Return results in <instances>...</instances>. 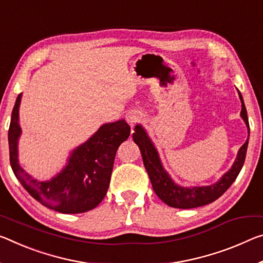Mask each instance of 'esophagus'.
<instances>
[{"label": "esophagus", "instance_id": "esophagus-1", "mask_svg": "<svg viewBox=\"0 0 263 263\" xmlns=\"http://www.w3.org/2000/svg\"><path fill=\"white\" fill-rule=\"evenodd\" d=\"M141 114L138 111H130L127 112L126 116H125V119H126V122L130 124V126L133 127L137 123H139L141 120Z\"/></svg>", "mask_w": 263, "mask_h": 263}]
</instances>
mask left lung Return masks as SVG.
I'll return each instance as SVG.
<instances>
[{"label": "left lung", "mask_w": 263, "mask_h": 263, "mask_svg": "<svg viewBox=\"0 0 263 263\" xmlns=\"http://www.w3.org/2000/svg\"><path fill=\"white\" fill-rule=\"evenodd\" d=\"M239 97L242 109H241V117L245 120L247 127H249L247 110H246L243 98L239 92ZM133 140L138 145L143 156L144 166L146 168L149 180L153 187V191L159 197L161 201H164L166 205L174 208H195L215 201L216 199L221 197L233 182L235 181L236 177L239 176L241 168H242L243 162L246 159V153H247L248 139L241 146L237 153L235 162L233 164L232 168L220 180L211 186L202 187H193V189H184L174 184L172 179L170 178L165 170L162 168V165L158 156L157 149L154 148L151 139L147 137V133L140 125H137L133 133Z\"/></svg>", "instance_id": "obj_1"}]
</instances>
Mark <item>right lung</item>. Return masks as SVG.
Wrapping results in <instances>:
<instances>
[{
  "mask_svg": "<svg viewBox=\"0 0 263 263\" xmlns=\"http://www.w3.org/2000/svg\"><path fill=\"white\" fill-rule=\"evenodd\" d=\"M20 103L21 95L12 109L8 140L12 172L21 185L42 205L60 213H84L98 206L109 189L117 149L130 136L128 124L124 119L104 124L86 143L73 149L66 167L57 177L37 181L18 164Z\"/></svg>",
  "mask_w": 263,
  "mask_h": 263,
  "instance_id": "obj_1",
  "label": "right lung"
}]
</instances>
